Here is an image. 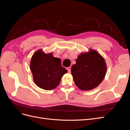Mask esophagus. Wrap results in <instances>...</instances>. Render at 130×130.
<instances>
[{
  "mask_svg": "<svg viewBox=\"0 0 130 130\" xmlns=\"http://www.w3.org/2000/svg\"><path fill=\"white\" fill-rule=\"evenodd\" d=\"M67 69L68 70V73H70L71 72V67H68L67 68Z\"/></svg>",
  "mask_w": 130,
  "mask_h": 130,
  "instance_id": "esophagus-1",
  "label": "esophagus"
}]
</instances>
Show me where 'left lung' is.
<instances>
[{"mask_svg":"<svg viewBox=\"0 0 130 130\" xmlns=\"http://www.w3.org/2000/svg\"><path fill=\"white\" fill-rule=\"evenodd\" d=\"M71 71L78 88L85 91L92 90L103 81L107 66L104 57L96 50L89 49L88 52L81 53Z\"/></svg>","mask_w":130,"mask_h":130,"instance_id":"8db88e82","label":"left lung"}]
</instances>
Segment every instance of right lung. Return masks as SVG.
Segmentation results:
<instances>
[{
    "label": "right lung",
    "instance_id": "add662e5",
    "mask_svg": "<svg viewBox=\"0 0 130 130\" xmlns=\"http://www.w3.org/2000/svg\"><path fill=\"white\" fill-rule=\"evenodd\" d=\"M30 67L35 84L38 87L48 90L56 88L60 83L61 77L67 73L62 66L60 58L54 57L52 53L45 54L42 49L34 54Z\"/></svg>",
    "mask_w": 130,
    "mask_h": 130
}]
</instances>
